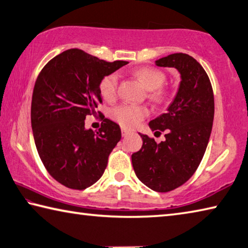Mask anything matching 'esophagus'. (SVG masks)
<instances>
[{
	"mask_svg": "<svg viewBox=\"0 0 248 248\" xmlns=\"http://www.w3.org/2000/svg\"><path fill=\"white\" fill-rule=\"evenodd\" d=\"M130 133V131L129 130H127V129H124V128H123L121 129V134H123V137H125V136H128V134Z\"/></svg>",
	"mask_w": 248,
	"mask_h": 248,
	"instance_id": "esophagus-1",
	"label": "esophagus"
}]
</instances>
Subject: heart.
Here are the masks:
<instances>
[{
	"mask_svg": "<svg viewBox=\"0 0 248 248\" xmlns=\"http://www.w3.org/2000/svg\"><path fill=\"white\" fill-rule=\"evenodd\" d=\"M134 77L141 82L148 91H153L154 98H159L163 95L161 87L165 81V75L162 71L154 68H140L134 71ZM118 78L116 74H108L99 82V93L105 100H112L117 95ZM148 115V109L143 106L121 105L111 109L110 117L124 128H133Z\"/></svg>",
	"mask_w": 248,
	"mask_h": 248,
	"instance_id": "b5f03b06",
	"label": "heart"
}]
</instances>
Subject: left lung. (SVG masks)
I'll use <instances>...</instances> for the list:
<instances>
[{"label":"left lung","mask_w":248,"mask_h":248,"mask_svg":"<svg viewBox=\"0 0 248 248\" xmlns=\"http://www.w3.org/2000/svg\"><path fill=\"white\" fill-rule=\"evenodd\" d=\"M155 64L177 70L179 87L165 114L149 124L152 131H165V140L156 143L139 133L143 144L131 159L134 173L145 186L167 192L182 186L198 169L211 134L215 97L208 74L189 54H170Z\"/></svg>","instance_id":"8db88e82"}]
</instances>
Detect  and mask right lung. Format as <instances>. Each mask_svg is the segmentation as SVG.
Wrapping results in <instances>:
<instances>
[{"mask_svg":"<svg viewBox=\"0 0 248 248\" xmlns=\"http://www.w3.org/2000/svg\"><path fill=\"white\" fill-rule=\"evenodd\" d=\"M128 63L69 49L51 59L37 78L31 99L33 140L46 170L63 186L83 190L103 176L121 139L120 127L105 118L94 132L84 120L102 103L100 79Z\"/></svg>","mask_w":248,"mask_h":248,"instance_id":"obj_1","label":"right lung"}]
</instances>
